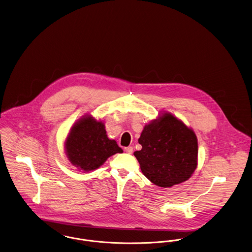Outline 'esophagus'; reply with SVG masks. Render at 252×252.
Returning <instances> with one entry per match:
<instances>
[{
    "label": "esophagus",
    "mask_w": 252,
    "mask_h": 252,
    "mask_svg": "<svg viewBox=\"0 0 252 252\" xmlns=\"http://www.w3.org/2000/svg\"><path fill=\"white\" fill-rule=\"evenodd\" d=\"M124 152L127 153V154H131L133 152V149H132V147H127V148H124Z\"/></svg>",
    "instance_id": "1"
}]
</instances>
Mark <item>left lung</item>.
I'll return each mask as SVG.
<instances>
[{
    "label": "left lung",
    "mask_w": 252,
    "mask_h": 252,
    "mask_svg": "<svg viewBox=\"0 0 252 252\" xmlns=\"http://www.w3.org/2000/svg\"><path fill=\"white\" fill-rule=\"evenodd\" d=\"M134 152L143 174L161 187L188 180L197 167V140L195 132L169 113L146 125Z\"/></svg>",
    "instance_id": "1"
}]
</instances>
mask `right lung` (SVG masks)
Instances as JSON below:
<instances>
[{
  "label": "right lung",
  "mask_w": 252,
  "mask_h": 252,
  "mask_svg": "<svg viewBox=\"0 0 252 252\" xmlns=\"http://www.w3.org/2000/svg\"><path fill=\"white\" fill-rule=\"evenodd\" d=\"M66 152L70 163L84 171L94 170L110 156L123 153L115 140L107 137L104 124L90 116L72 127L66 138Z\"/></svg>",
  "instance_id": "right-lung-1"
}]
</instances>
